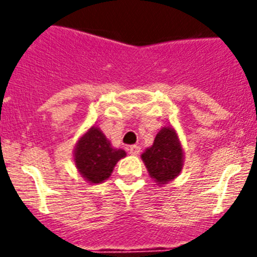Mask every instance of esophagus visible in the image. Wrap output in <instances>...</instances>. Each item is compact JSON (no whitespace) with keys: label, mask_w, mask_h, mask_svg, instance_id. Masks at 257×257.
<instances>
[{"label":"esophagus","mask_w":257,"mask_h":257,"mask_svg":"<svg viewBox=\"0 0 257 257\" xmlns=\"http://www.w3.org/2000/svg\"><path fill=\"white\" fill-rule=\"evenodd\" d=\"M128 152L133 156H138V154H140V147L139 145H131L130 148H128Z\"/></svg>","instance_id":"esophagus-1"}]
</instances>
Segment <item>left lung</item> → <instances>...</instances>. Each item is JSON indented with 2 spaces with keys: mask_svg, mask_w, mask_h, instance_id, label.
Wrapping results in <instances>:
<instances>
[{
  "mask_svg": "<svg viewBox=\"0 0 257 257\" xmlns=\"http://www.w3.org/2000/svg\"><path fill=\"white\" fill-rule=\"evenodd\" d=\"M142 160L158 184H167L180 174L183 149L171 127H163L157 134L153 145L142 154Z\"/></svg>",
  "mask_w": 257,
  "mask_h": 257,
  "instance_id": "obj_1",
  "label": "left lung"
}]
</instances>
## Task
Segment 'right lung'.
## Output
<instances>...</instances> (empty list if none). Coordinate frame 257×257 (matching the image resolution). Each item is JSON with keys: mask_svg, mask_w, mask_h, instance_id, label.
I'll return each instance as SVG.
<instances>
[{"mask_svg": "<svg viewBox=\"0 0 257 257\" xmlns=\"http://www.w3.org/2000/svg\"><path fill=\"white\" fill-rule=\"evenodd\" d=\"M124 156L126 152L112 148L104 134L92 127L77 144L74 162L86 180L97 184L110 176L115 163Z\"/></svg>", "mask_w": 257, "mask_h": 257, "instance_id": "obj_1", "label": "right lung"}]
</instances>
